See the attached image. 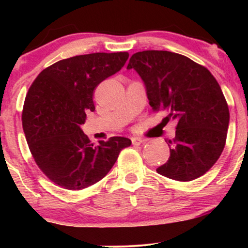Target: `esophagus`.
<instances>
[{
    "label": "esophagus",
    "instance_id": "34e87169",
    "mask_svg": "<svg viewBox=\"0 0 248 248\" xmlns=\"http://www.w3.org/2000/svg\"><path fill=\"white\" fill-rule=\"evenodd\" d=\"M144 140H142L141 138H132V142L133 144H135V146H139V144L143 143Z\"/></svg>",
    "mask_w": 248,
    "mask_h": 248
}]
</instances>
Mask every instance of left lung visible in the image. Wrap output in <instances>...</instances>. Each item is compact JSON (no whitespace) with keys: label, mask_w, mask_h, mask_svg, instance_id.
Here are the masks:
<instances>
[{"label":"left lung","mask_w":248,"mask_h":248,"mask_svg":"<svg viewBox=\"0 0 248 248\" xmlns=\"http://www.w3.org/2000/svg\"><path fill=\"white\" fill-rule=\"evenodd\" d=\"M141 77L154 110L166 109L177 121L170 157L160 175L189 182L204 175L221 155L230 112L221 88L209 70L186 56L148 50L130 57L127 70Z\"/></svg>","instance_id":"1"}]
</instances>
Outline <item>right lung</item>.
Segmentation results:
<instances>
[{"label": "right lung", "instance_id": "1", "mask_svg": "<svg viewBox=\"0 0 248 248\" xmlns=\"http://www.w3.org/2000/svg\"><path fill=\"white\" fill-rule=\"evenodd\" d=\"M128 52L71 57L43 70L24 101L22 124L37 166L57 186L82 190L112 169L132 141L114 136L93 146L81 124L95 109L93 91L126 64Z\"/></svg>", "mask_w": 248, "mask_h": 248}]
</instances>
